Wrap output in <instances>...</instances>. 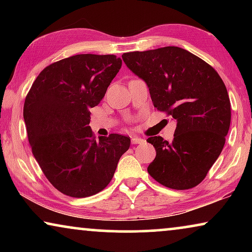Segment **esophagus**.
Masks as SVG:
<instances>
[{
	"label": "esophagus",
	"mask_w": 252,
	"mask_h": 252,
	"mask_svg": "<svg viewBox=\"0 0 252 252\" xmlns=\"http://www.w3.org/2000/svg\"><path fill=\"white\" fill-rule=\"evenodd\" d=\"M144 140L141 139L139 136H132V143L134 144H140V143H143Z\"/></svg>",
	"instance_id": "34e87169"
}]
</instances>
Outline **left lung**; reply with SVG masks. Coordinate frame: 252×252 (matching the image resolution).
<instances>
[{"instance_id":"obj_1","label":"left lung","mask_w":252,"mask_h":252,"mask_svg":"<svg viewBox=\"0 0 252 252\" xmlns=\"http://www.w3.org/2000/svg\"><path fill=\"white\" fill-rule=\"evenodd\" d=\"M127 67L147 82L154 106L177 120L172 142L151 136L156 149L148 173L165 187L194 188L204 180L225 146L230 101L215 68L179 47L123 55Z\"/></svg>"}]
</instances>
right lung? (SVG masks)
Here are the masks:
<instances>
[{
	"instance_id": "1",
	"label": "right lung",
	"mask_w": 252,
	"mask_h": 252,
	"mask_svg": "<svg viewBox=\"0 0 252 252\" xmlns=\"http://www.w3.org/2000/svg\"><path fill=\"white\" fill-rule=\"evenodd\" d=\"M122 67L116 55L81 54L44 67L24 103L33 156L48 181L71 197H88L112 180L129 136L95 139L91 108L104 97Z\"/></svg>"
}]
</instances>
